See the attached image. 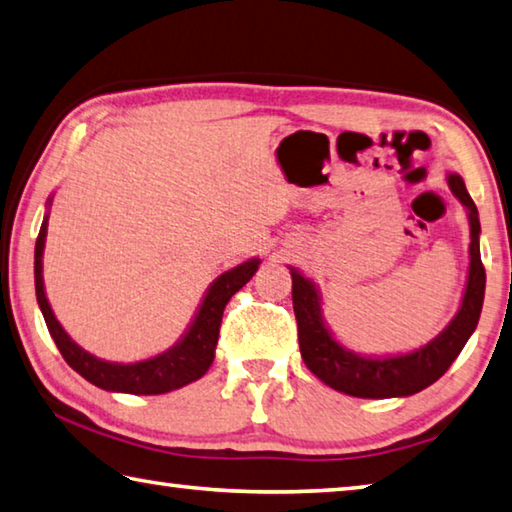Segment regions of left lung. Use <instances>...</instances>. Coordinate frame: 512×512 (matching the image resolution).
<instances>
[{
  "mask_svg": "<svg viewBox=\"0 0 512 512\" xmlns=\"http://www.w3.org/2000/svg\"><path fill=\"white\" fill-rule=\"evenodd\" d=\"M448 185L468 215V277L459 311L445 324L439 336L425 342L423 347L405 353H358L345 347L324 320L320 286H315L300 268L288 266L293 277V311L302 360L324 385L336 392L356 398L412 396L436 383L475 333L483 306V291H486V271H483L479 250V212L457 172H448Z\"/></svg>",
  "mask_w": 512,
  "mask_h": 512,
  "instance_id": "left-lung-1",
  "label": "left lung"
}]
</instances>
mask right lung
I'll return each instance as SVG.
<instances>
[{"instance_id":"obj_1","label":"right lung","mask_w":512,"mask_h":512,"mask_svg":"<svg viewBox=\"0 0 512 512\" xmlns=\"http://www.w3.org/2000/svg\"><path fill=\"white\" fill-rule=\"evenodd\" d=\"M51 203L53 194L46 199L42 228L35 241V295L51 338L55 345H58L62 358L67 360V365L73 371H78L82 378L89 380L91 385L105 389V392L143 396L174 392V389L190 385L206 374L212 360H215L219 327L221 318H224L226 304L230 297L255 275L259 264H262V259L250 257L246 262L228 268V271L221 273L217 280H212V284L201 297V304L192 315L188 329L183 331V336L176 340L170 349L136 362H111L94 356V353H89L87 349H82L78 342L64 331V327L58 322V318H55V313L51 309L49 297H46L42 259Z\"/></svg>"}]
</instances>
